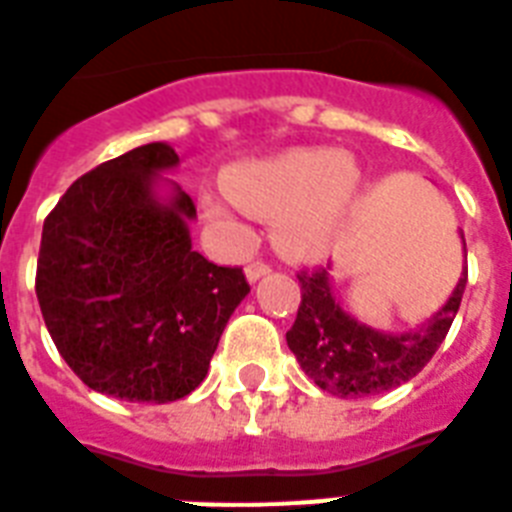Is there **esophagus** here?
Instances as JSON below:
<instances>
[{"label":"esophagus","mask_w":512,"mask_h":512,"mask_svg":"<svg viewBox=\"0 0 512 512\" xmlns=\"http://www.w3.org/2000/svg\"><path fill=\"white\" fill-rule=\"evenodd\" d=\"M244 273H247L249 283H255V281H260L263 276H268L270 265L265 263V260H255V263H249L247 268H244Z\"/></svg>","instance_id":"obj_1"}]
</instances>
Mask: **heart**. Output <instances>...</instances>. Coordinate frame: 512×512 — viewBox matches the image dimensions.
<instances>
[{
	"label": "heart",
	"instance_id": "b5f03b06",
	"mask_svg": "<svg viewBox=\"0 0 512 512\" xmlns=\"http://www.w3.org/2000/svg\"><path fill=\"white\" fill-rule=\"evenodd\" d=\"M362 174L354 158L328 148H294L231 171V190L205 192L210 218L244 231L252 213L276 216V242L296 257L325 255L341 242Z\"/></svg>",
	"mask_w": 512,
	"mask_h": 512
}]
</instances>
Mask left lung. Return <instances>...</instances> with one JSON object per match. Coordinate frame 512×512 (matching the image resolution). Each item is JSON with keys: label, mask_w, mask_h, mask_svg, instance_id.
I'll return each mask as SVG.
<instances>
[{"label": "left lung", "mask_w": 512, "mask_h": 512, "mask_svg": "<svg viewBox=\"0 0 512 512\" xmlns=\"http://www.w3.org/2000/svg\"><path fill=\"white\" fill-rule=\"evenodd\" d=\"M296 278L302 283V304L286 333V343L294 351L296 362L325 393L338 398H364L398 388L427 367L461 307L468 270L463 268L458 286L432 320L401 336L380 333L356 322L336 302L328 268L302 270Z\"/></svg>", "instance_id": "left-lung-1"}]
</instances>
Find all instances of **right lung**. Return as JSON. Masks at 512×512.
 <instances>
[{"label": "right lung", "instance_id": "add662e5", "mask_svg": "<svg viewBox=\"0 0 512 512\" xmlns=\"http://www.w3.org/2000/svg\"><path fill=\"white\" fill-rule=\"evenodd\" d=\"M179 156L148 143L83 174L44 221L36 296L49 336L88 388L169 403L205 380L231 312L249 294L242 268L192 249L195 203L156 192Z\"/></svg>", "mask_w": 512, "mask_h": 512}]
</instances>
